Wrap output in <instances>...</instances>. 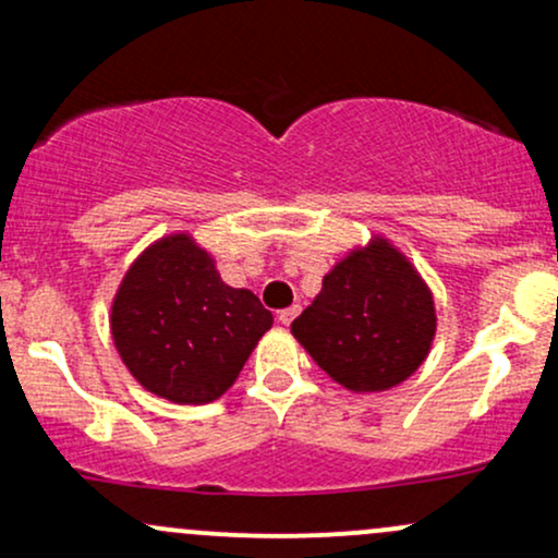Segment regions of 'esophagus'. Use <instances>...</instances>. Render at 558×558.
<instances>
[{"instance_id":"1","label":"esophagus","mask_w":558,"mask_h":558,"mask_svg":"<svg viewBox=\"0 0 558 558\" xmlns=\"http://www.w3.org/2000/svg\"><path fill=\"white\" fill-rule=\"evenodd\" d=\"M299 312H301V306H288V310L278 312V323H280V325H286V328H288V325H291L293 319L299 317Z\"/></svg>"}]
</instances>
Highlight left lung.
Listing matches in <instances>:
<instances>
[{"mask_svg": "<svg viewBox=\"0 0 558 558\" xmlns=\"http://www.w3.org/2000/svg\"><path fill=\"white\" fill-rule=\"evenodd\" d=\"M435 330L430 286L380 233L351 246L291 323L317 367L351 393H380L409 380L430 354Z\"/></svg>", "mask_w": 558, "mask_h": 558, "instance_id": "1", "label": "left lung"}]
</instances>
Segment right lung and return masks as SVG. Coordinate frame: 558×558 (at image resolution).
<instances>
[{
    "label": "right lung",
    "instance_id": "1",
    "mask_svg": "<svg viewBox=\"0 0 558 558\" xmlns=\"http://www.w3.org/2000/svg\"><path fill=\"white\" fill-rule=\"evenodd\" d=\"M270 328L272 312L248 288L228 286L185 230L151 241L131 262L110 306L128 373L183 407L220 399Z\"/></svg>",
    "mask_w": 558,
    "mask_h": 558
}]
</instances>
